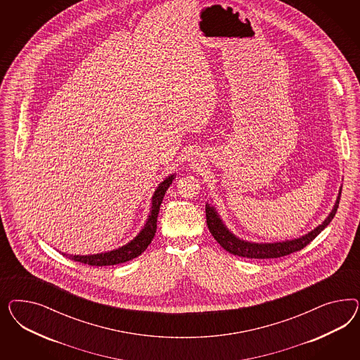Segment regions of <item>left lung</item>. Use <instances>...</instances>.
I'll use <instances>...</instances> for the list:
<instances>
[{
	"mask_svg": "<svg viewBox=\"0 0 360 360\" xmlns=\"http://www.w3.org/2000/svg\"><path fill=\"white\" fill-rule=\"evenodd\" d=\"M340 193H342V187L339 188V194L337 196L334 207L327 215V218L322 221V224H319L316 229H311L310 232H307L306 235L300 236L297 239L283 240V241H276V243H255V241L240 239L227 229V226L219 217L217 208L212 207L210 203H206V219H207L208 229H210L211 235L214 236V239L217 240L226 251L235 255V256L247 257V259L283 257V256L290 255L293 252L301 251L310 241L316 239L323 229H326L337 214L339 200H340Z\"/></svg>",
	"mask_w": 360,
	"mask_h": 360,
	"instance_id": "left-lung-1",
	"label": "left lung"
}]
</instances>
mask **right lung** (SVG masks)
<instances>
[{"instance_id": "add662e5", "label": "right lung", "mask_w": 360, "mask_h": 360, "mask_svg": "<svg viewBox=\"0 0 360 360\" xmlns=\"http://www.w3.org/2000/svg\"><path fill=\"white\" fill-rule=\"evenodd\" d=\"M175 174H170L166 176L164 181L155 188L154 194L152 196V207H150V214L148 217L146 223L143 224L141 231L139 235L122 245L117 250L113 251L101 252L96 255H68V253H62L67 259H71L74 262H82V264H88L92 266H107V265H116L121 262H127L140 256L142 252L148 248V245L152 243L153 238L157 231V218L160 207L164 199L166 190L170 187Z\"/></svg>"}]
</instances>
